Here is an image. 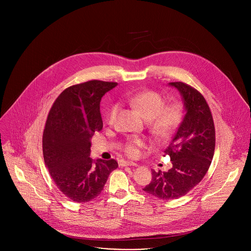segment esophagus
<instances>
[{
    "mask_svg": "<svg viewBox=\"0 0 251 251\" xmlns=\"http://www.w3.org/2000/svg\"><path fill=\"white\" fill-rule=\"evenodd\" d=\"M120 165H121V166H124V167H126V166H130V167H138V166H139L138 164H136V163H134V162H129V161H123V162H121V163H120Z\"/></svg>",
    "mask_w": 251,
    "mask_h": 251,
    "instance_id": "obj_1",
    "label": "esophagus"
}]
</instances>
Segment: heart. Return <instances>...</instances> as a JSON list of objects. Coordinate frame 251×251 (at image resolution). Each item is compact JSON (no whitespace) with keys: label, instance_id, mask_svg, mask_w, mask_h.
<instances>
[{"label":"heart","instance_id":"heart-1","mask_svg":"<svg viewBox=\"0 0 251 251\" xmlns=\"http://www.w3.org/2000/svg\"><path fill=\"white\" fill-rule=\"evenodd\" d=\"M130 104L135 107L145 119L149 120L152 134L157 138H167L177 127L182 120V108L174 104L165 107L164 97L152 90L140 92L129 99ZM119 111V105L114 104L107 114V123L112 125L116 120ZM145 143L140 139L129 141L124 146V151L129 157H137L140 148L144 147Z\"/></svg>","mask_w":251,"mask_h":251}]
</instances>
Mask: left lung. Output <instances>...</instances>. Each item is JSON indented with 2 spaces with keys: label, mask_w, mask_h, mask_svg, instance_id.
Returning <instances> with one entry per match:
<instances>
[{
  "label": "left lung",
  "mask_w": 251,
  "mask_h": 251,
  "mask_svg": "<svg viewBox=\"0 0 251 251\" xmlns=\"http://www.w3.org/2000/svg\"><path fill=\"white\" fill-rule=\"evenodd\" d=\"M180 92L185 115L169 147L168 172L152 171V181L143 191L161 200H175L187 195L206 174L216 147V131L209 107L203 96L183 82H170Z\"/></svg>",
  "instance_id": "8db88e82"
}]
</instances>
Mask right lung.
<instances>
[{
    "instance_id": "obj_1",
    "label": "right lung",
    "mask_w": 251,
    "mask_h": 251,
    "mask_svg": "<svg viewBox=\"0 0 251 251\" xmlns=\"http://www.w3.org/2000/svg\"><path fill=\"white\" fill-rule=\"evenodd\" d=\"M116 82L90 80L63 90L49 113L43 136L47 168L57 188L68 199L87 202L98 197L115 160L90 158L91 138L103 127L102 96Z\"/></svg>"
}]
</instances>
